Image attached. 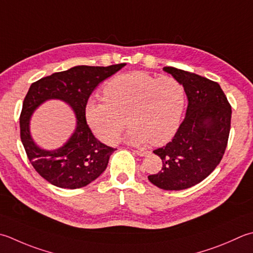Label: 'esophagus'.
Here are the masks:
<instances>
[{
    "label": "esophagus",
    "mask_w": 253,
    "mask_h": 253,
    "mask_svg": "<svg viewBox=\"0 0 253 253\" xmlns=\"http://www.w3.org/2000/svg\"><path fill=\"white\" fill-rule=\"evenodd\" d=\"M133 152L140 157H145L148 155V153H149V151H145V150H133Z\"/></svg>",
    "instance_id": "esophagus-1"
}]
</instances>
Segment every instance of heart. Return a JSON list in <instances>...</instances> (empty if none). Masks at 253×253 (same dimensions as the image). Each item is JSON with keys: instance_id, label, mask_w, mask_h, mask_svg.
Segmentation results:
<instances>
[{"instance_id": "b5f03b06", "label": "heart", "mask_w": 253, "mask_h": 253, "mask_svg": "<svg viewBox=\"0 0 253 253\" xmlns=\"http://www.w3.org/2000/svg\"><path fill=\"white\" fill-rule=\"evenodd\" d=\"M103 94V101L86 104L85 117L104 142H115L127 123L126 138L132 145H162L179 129L185 90L175 78L141 71L121 74L104 85Z\"/></svg>"}]
</instances>
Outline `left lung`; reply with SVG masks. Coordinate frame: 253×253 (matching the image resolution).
<instances>
[{
	"label": "left lung",
	"mask_w": 253,
	"mask_h": 253,
	"mask_svg": "<svg viewBox=\"0 0 253 253\" xmlns=\"http://www.w3.org/2000/svg\"><path fill=\"white\" fill-rule=\"evenodd\" d=\"M163 70L182 83L189 104L173 139L153 150L162 169L148 179L159 189L180 191L199 184L219 165L228 143L231 106L217 82L173 67Z\"/></svg>",
	"instance_id": "8db88e82"
}]
</instances>
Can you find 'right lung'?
Returning a JSON list of instances; mask_svg holds the SVG:
<instances>
[{
	"mask_svg": "<svg viewBox=\"0 0 253 253\" xmlns=\"http://www.w3.org/2000/svg\"><path fill=\"white\" fill-rule=\"evenodd\" d=\"M126 63L108 67L77 66L34 82L24 98L19 126L21 140L34 169L52 185L61 189H80L105 171L115 148L96 139L86 124L88 97L98 84L113 76ZM57 98L69 103L76 113L77 128L65 145L56 151H43L33 142L29 120L33 111L47 99Z\"/></svg>",
	"mask_w": 253,
	"mask_h": 253,
	"instance_id": "1",
	"label": "right lung"
}]
</instances>
